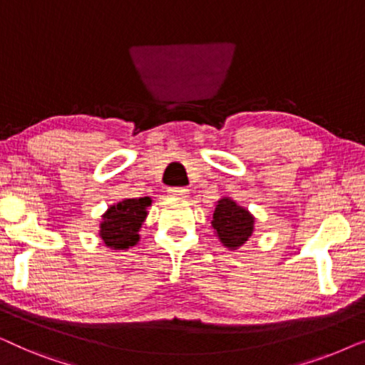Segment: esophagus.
<instances>
[{"label": "esophagus", "instance_id": "obj_1", "mask_svg": "<svg viewBox=\"0 0 365 365\" xmlns=\"http://www.w3.org/2000/svg\"><path fill=\"white\" fill-rule=\"evenodd\" d=\"M168 194H169V196H174V197H186L189 194V189H186V187H169Z\"/></svg>", "mask_w": 365, "mask_h": 365}]
</instances>
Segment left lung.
<instances>
[{"label": "left lung", "instance_id": "obj_1", "mask_svg": "<svg viewBox=\"0 0 365 365\" xmlns=\"http://www.w3.org/2000/svg\"><path fill=\"white\" fill-rule=\"evenodd\" d=\"M212 227L226 247L237 249L251 237L254 217L231 199H221L212 216Z\"/></svg>", "mask_w": 365, "mask_h": 365}]
</instances>
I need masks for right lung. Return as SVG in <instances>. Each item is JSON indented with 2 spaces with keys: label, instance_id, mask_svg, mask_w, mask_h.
<instances>
[{
  "label": "right lung",
  "instance_id": "right-lung-1",
  "mask_svg": "<svg viewBox=\"0 0 365 365\" xmlns=\"http://www.w3.org/2000/svg\"><path fill=\"white\" fill-rule=\"evenodd\" d=\"M151 204L149 197L126 199L109 207L103 216L99 236L111 249H128L138 242V231L146 217V207Z\"/></svg>",
  "mask_w": 365,
  "mask_h": 365
}]
</instances>
